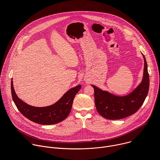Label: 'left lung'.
Here are the masks:
<instances>
[{
    "label": "left lung",
    "instance_id": "obj_1",
    "mask_svg": "<svg viewBox=\"0 0 160 160\" xmlns=\"http://www.w3.org/2000/svg\"><path fill=\"white\" fill-rule=\"evenodd\" d=\"M143 57L144 68L142 82L130 94L117 96L92 85L94 89L96 107L102 117L108 120H119L133 115L141 107L148 96L149 87L148 64L144 55Z\"/></svg>",
    "mask_w": 160,
    "mask_h": 160
}]
</instances>
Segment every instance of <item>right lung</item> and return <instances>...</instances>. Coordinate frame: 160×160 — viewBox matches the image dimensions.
Returning <instances> with one entry per match:
<instances>
[{
  "label": "right lung",
  "instance_id": "right-lung-1",
  "mask_svg": "<svg viewBox=\"0 0 160 160\" xmlns=\"http://www.w3.org/2000/svg\"><path fill=\"white\" fill-rule=\"evenodd\" d=\"M12 80V98L17 108L28 120L41 125H53L66 119L71 111L75 96L82 87L79 85L70 89L58 102L51 106L39 108L28 105L17 96Z\"/></svg>",
  "mask_w": 160,
  "mask_h": 160
}]
</instances>
